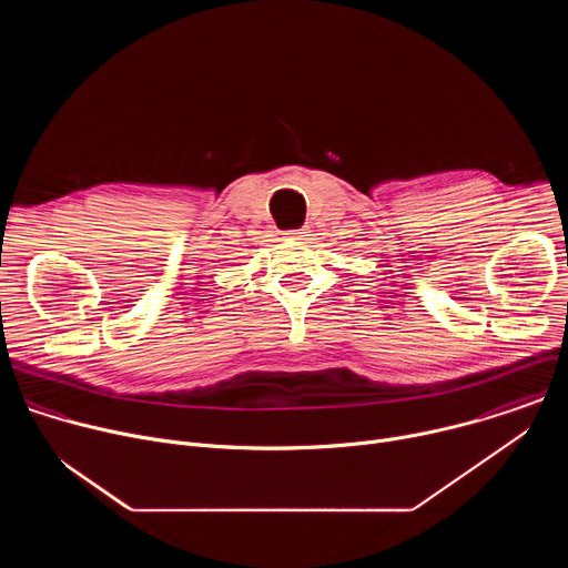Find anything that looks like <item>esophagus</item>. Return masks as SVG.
I'll list each match as a JSON object with an SVG mask.
<instances>
[{
  "mask_svg": "<svg viewBox=\"0 0 568 568\" xmlns=\"http://www.w3.org/2000/svg\"><path fill=\"white\" fill-rule=\"evenodd\" d=\"M285 235L292 240H301L305 235V229H290V231H285Z\"/></svg>",
  "mask_w": 568,
  "mask_h": 568,
  "instance_id": "34e87169",
  "label": "esophagus"
}]
</instances>
